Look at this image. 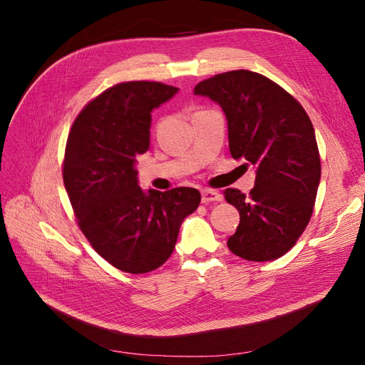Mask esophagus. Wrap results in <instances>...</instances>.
Segmentation results:
<instances>
[{
  "label": "esophagus",
  "instance_id": "esophagus-1",
  "mask_svg": "<svg viewBox=\"0 0 365 365\" xmlns=\"http://www.w3.org/2000/svg\"><path fill=\"white\" fill-rule=\"evenodd\" d=\"M201 195H202V204L222 201V195H220V193L216 192V190H208V189H205V190L201 192Z\"/></svg>",
  "mask_w": 365,
  "mask_h": 365
}]
</instances>
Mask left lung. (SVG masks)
<instances>
[{
    "instance_id": "1",
    "label": "left lung",
    "mask_w": 365,
    "mask_h": 365,
    "mask_svg": "<svg viewBox=\"0 0 365 365\" xmlns=\"http://www.w3.org/2000/svg\"><path fill=\"white\" fill-rule=\"evenodd\" d=\"M195 94L222 108L231 157L256 168L250 195L224 192L240 215L227 242L230 251L251 262L282 257L309 224L322 176L311 118L280 85L248 70L210 77L195 86Z\"/></svg>"
}]
</instances>
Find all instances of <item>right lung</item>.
I'll use <instances>...</instances> for the list:
<instances>
[{
	"label": "right lung",
	"instance_id": "add662e5",
	"mask_svg": "<svg viewBox=\"0 0 365 365\" xmlns=\"http://www.w3.org/2000/svg\"><path fill=\"white\" fill-rule=\"evenodd\" d=\"M178 88L134 81L108 88L76 117L63 158V184L77 225L117 269L146 274L173 252L181 222L201 202L192 187L143 192L137 157L149 149L152 109Z\"/></svg>",
	"mask_w": 365,
	"mask_h": 365
}]
</instances>
